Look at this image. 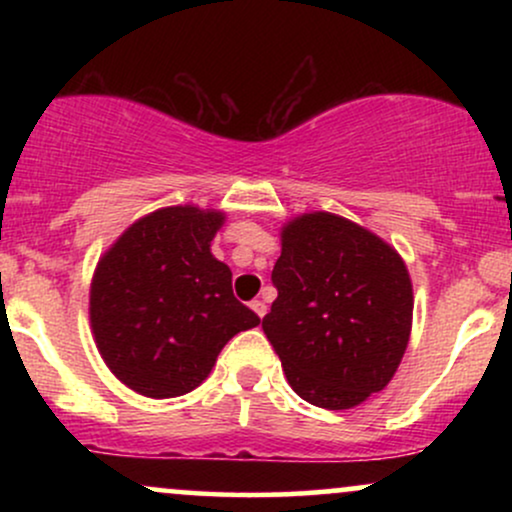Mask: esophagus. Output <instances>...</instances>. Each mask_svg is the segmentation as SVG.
Masks as SVG:
<instances>
[{"mask_svg": "<svg viewBox=\"0 0 512 512\" xmlns=\"http://www.w3.org/2000/svg\"><path fill=\"white\" fill-rule=\"evenodd\" d=\"M250 308L255 310V315H257V317H264V315H267V303L260 301V298H255V301L250 303Z\"/></svg>", "mask_w": 512, "mask_h": 512, "instance_id": "34e87169", "label": "esophagus"}]
</instances>
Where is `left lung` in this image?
<instances>
[{"instance_id":"obj_1","label":"left lung","mask_w":512,"mask_h":512,"mask_svg":"<svg viewBox=\"0 0 512 512\" xmlns=\"http://www.w3.org/2000/svg\"><path fill=\"white\" fill-rule=\"evenodd\" d=\"M262 330L298 397L354 409L390 383L411 334L414 289L402 255L368 228L310 211L281 228Z\"/></svg>"}]
</instances>
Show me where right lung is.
<instances>
[{"instance_id":"obj_1","label":"right lung","mask_w":512,"mask_h":512,"mask_svg":"<svg viewBox=\"0 0 512 512\" xmlns=\"http://www.w3.org/2000/svg\"><path fill=\"white\" fill-rule=\"evenodd\" d=\"M219 209L178 204L125 228L96 264L88 317L110 373L151 399L180 397L207 380L221 349L260 325L233 296L231 269L211 255Z\"/></svg>"}]
</instances>
